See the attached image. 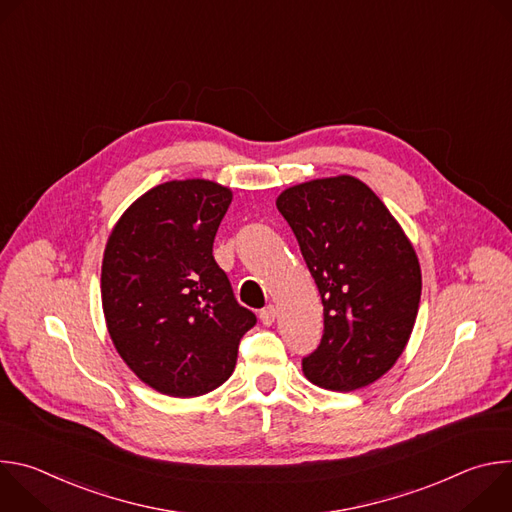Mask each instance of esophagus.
Returning a JSON list of instances; mask_svg holds the SVG:
<instances>
[{
  "instance_id": "34e87169",
  "label": "esophagus",
  "mask_w": 512,
  "mask_h": 512,
  "mask_svg": "<svg viewBox=\"0 0 512 512\" xmlns=\"http://www.w3.org/2000/svg\"><path fill=\"white\" fill-rule=\"evenodd\" d=\"M275 316H277V310L275 306H265L261 312H259V318L265 326H271L275 322Z\"/></svg>"
}]
</instances>
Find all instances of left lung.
Here are the masks:
<instances>
[{"label": "left lung", "mask_w": 512, "mask_h": 512, "mask_svg": "<svg viewBox=\"0 0 512 512\" xmlns=\"http://www.w3.org/2000/svg\"><path fill=\"white\" fill-rule=\"evenodd\" d=\"M275 204L324 306V334L302 360L304 375L340 393L375 383L405 350L417 318L421 269L411 241L381 198L352 176L291 186Z\"/></svg>", "instance_id": "8db88e82"}]
</instances>
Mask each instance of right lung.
<instances>
[{"label": "right lung", "mask_w": 512, "mask_h": 512, "mask_svg": "<svg viewBox=\"0 0 512 512\" xmlns=\"http://www.w3.org/2000/svg\"><path fill=\"white\" fill-rule=\"evenodd\" d=\"M231 200L229 188L210 180L164 182L123 212L105 247L109 336L127 367L170 397L221 387L257 322L212 257Z\"/></svg>", "instance_id": "right-lung-1"}]
</instances>
